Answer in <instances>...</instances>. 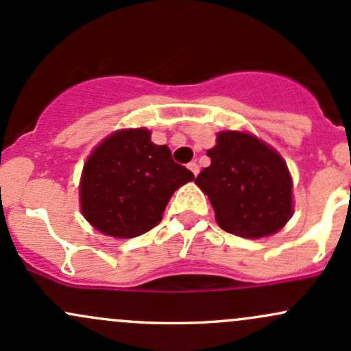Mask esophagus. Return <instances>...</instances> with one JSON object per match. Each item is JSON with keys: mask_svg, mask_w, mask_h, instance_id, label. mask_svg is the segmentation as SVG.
<instances>
[{"mask_svg": "<svg viewBox=\"0 0 351 351\" xmlns=\"http://www.w3.org/2000/svg\"><path fill=\"white\" fill-rule=\"evenodd\" d=\"M187 167H189V171H191L194 176L199 174V165L195 164V162H189V164H187Z\"/></svg>", "mask_w": 351, "mask_h": 351, "instance_id": "obj_1", "label": "esophagus"}]
</instances>
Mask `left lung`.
<instances>
[{"label": "left lung", "mask_w": 351, "mask_h": 351, "mask_svg": "<svg viewBox=\"0 0 351 351\" xmlns=\"http://www.w3.org/2000/svg\"><path fill=\"white\" fill-rule=\"evenodd\" d=\"M207 156L210 165L202 169L195 184L209 197L224 231L258 239L289 221L291 176L273 147L246 132L224 130Z\"/></svg>", "instance_id": "left-lung-1"}]
</instances>
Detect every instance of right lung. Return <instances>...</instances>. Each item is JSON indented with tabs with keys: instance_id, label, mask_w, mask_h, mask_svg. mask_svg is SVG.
Masks as SVG:
<instances>
[{
	"instance_id": "add662e5",
	"label": "right lung",
	"mask_w": 351,
	"mask_h": 351,
	"mask_svg": "<svg viewBox=\"0 0 351 351\" xmlns=\"http://www.w3.org/2000/svg\"><path fill=\"white\" fill-rule=\"evenodd\" d=\"M194 174L156 145L147 129L117 130L86 159L80 180L85 219L104 234L137 237L162 221L172 194Z\"/></svg>"
}]
</instances>
